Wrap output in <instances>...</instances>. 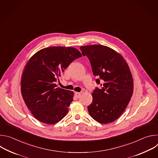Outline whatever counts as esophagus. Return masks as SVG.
I'll return each instance as SVG.
<instances>
[{"label":"esophagus","instance_id":"obj_1","mask_svg":"<svg viewBox=\"0 0 158 158\" xmlns=\"http://www.w3.org/2000/svg\"><path fill=\"white\" fill-rule=\"evenodd\" d=\"M81 96V93H75V96L77 98H79Z\"/></svg>","mask_w":158,"mask_h":158}]
</instances>
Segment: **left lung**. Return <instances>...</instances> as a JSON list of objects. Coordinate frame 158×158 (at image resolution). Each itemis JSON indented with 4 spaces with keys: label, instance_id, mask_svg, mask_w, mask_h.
Segmentation results:
<instances>
[{
    "label": "left lung",
    "instance_id": "left-lung-1",
    "mask_svg": "<svg viewBox=\"0 0 158 158\" xmlns=\"http://www.w3.org/2000/svg\"><path fill=\"white\" fill-rule=\"evenodd\" d=\"M80 49L91 62L93 74L101 84L92 93L93 102L87 107L94 120L108 124L118 119L133 94L134 82L127 63L118 52L102 45H89Z\"/></svg>",
    "mask_w": 158,
    "mask_h": 158
}]
</instances>
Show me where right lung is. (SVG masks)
Returning <instances> with one entry per match:
<instances>
[{
    "mask_svg": "<svg viewBox=\"0 0 158 158\" xmlns=\"http://www.w3.org/2000/svg\"><path fill=\"white\" fill-rule=\"evenodd\" d=\"M82 56L74 48L56 46L37 51L28 60L21 77V94L37 120L54 124L66 116L74 92L57 87L56 82L74 60Z\"/></svg>",
    "mask_w": 158,
    "mask_h": 158,
    "instance_id": "add662e5",
    "label": "right lung"
}]
</instances>
